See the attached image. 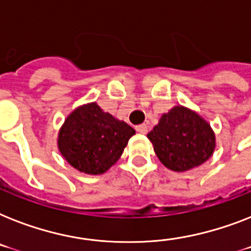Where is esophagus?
<instances>
[{"label":"esophagus","instance_id":"obj_1","mask_svg":"<svg viewBox=\"0 0 251 251\" xmlns=\"http://www.w3.org/2000/svg\"><path fill=\"white\" fill-rule=\"evenodd\" d=\"M135 130H137L138 133L146 134V133H147V131H149V127H147V125H146V124H142V125L135 126Z\"/></svg>","mask_w":251,"mask_h":251}]
</instances>
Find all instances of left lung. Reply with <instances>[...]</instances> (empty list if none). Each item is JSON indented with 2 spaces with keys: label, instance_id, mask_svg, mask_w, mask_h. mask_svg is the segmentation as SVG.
I'll list each match as a JSON object with an SVG mask.
<instances>
[{
  "label": "left lung",
  "instance_id": "1",
  "mask_svg": "<svg viewBox=\"0 0 251 251\" xmlns=\"http://www.w3.org/2000/svg\"><path fill=\"white\" fill-rule=\"evenodd\" d=\"M147 137L159 160L175 172L203 164L215 150V134L208 122L181 105L163 114Z\"/></svg>",
  "mask_w": 251,
  "mask_h": 251
}]
</instances>
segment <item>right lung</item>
<instances>
[{
    "mask_svg": "<svg viewBox=\"0 0 251 251\" xmlns=\"http://www.w3.org/2000/svg\"><path fill=\"white\" fill-rule=\"evenodd\" d=\"M135 130L96 104L76 108L58 134V150L69 164L87 175L106 172L124 152Z\"/></svg>",
    "mask_w": 251,
    "mask_h": 251,
    "instance_id": "add662e5",
    "label": "right lung"
}]
</instances>
